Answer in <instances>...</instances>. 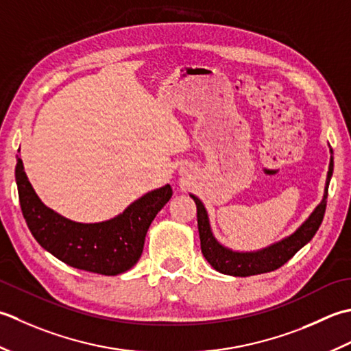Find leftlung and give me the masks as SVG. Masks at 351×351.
Returning a JSON list of instances; mask_svg holds the SVG:
<instances>
[{
  "instance_id": "left-lung-1",
  "label": "left lung",
  "mask_w": 351,
  "mask_h": 351,
  "mask_svg": "<svg viewBox=\"0 0 351 351\" xmlns=\"http://www.w3.org/2000/svg\"><path fill=\"white\" fill-rule=\"evenodd\" d=\"M330 147V145H328ZM333 174V149L330 148V163H328L324 194L321 203L313 209L304 223L300 226L294 233L286 238L274 242L265 248L256 250V252H234L218 242L213 236L209 215L202 199L197 195L189 194L197 204V221H198V233L199 242H202V252L206 261L217 271L227 276L234 277H248L256 274L269 273L285 265L300 248H303L309 242L323 223L326 204H327V192L328 183Z\"/></svg>"
}]
</instances>
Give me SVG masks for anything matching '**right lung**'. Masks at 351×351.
Listing matches in <instances>:
<instances>
[{
	"label": "right lung",
	"mask_w": 351,
	"mask_h": 351,
	"mask_svg": "<svg viewBox=\"0 0 351 351\" xmlns=\"http://www.w3.org/2000/svg\"><path fill=\"white\" fill-rule=\"evenodd\" d=\"M15 178L21 210L40 247L69 267L103 276L125 273L136 265L149 226L173 197L171 186L165 184L134 199L123 213L110 219L77 223L42 203L28 182L19 156Z\"/></svg>",
	"instance_id": "right-lung-1"
}]
</instances>
